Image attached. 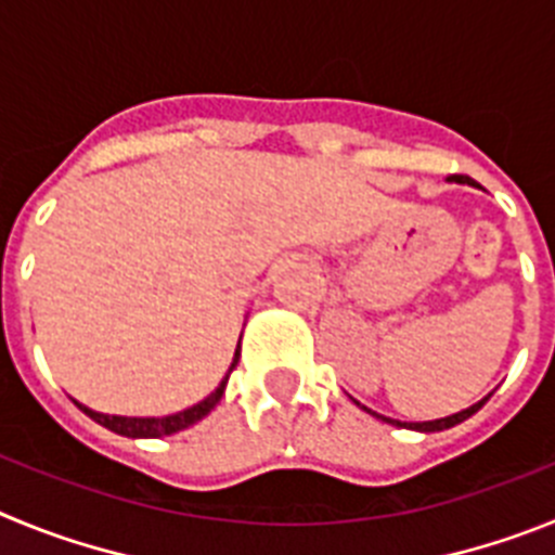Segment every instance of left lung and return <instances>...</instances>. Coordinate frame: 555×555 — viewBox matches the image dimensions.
Segmentation results:
<instances>
[{
  "label": "left lung",
  "instance_id": "8db88e82",
  "mask_svg": "<svg viewBox=\"0 0 555 555\" xmlns=\"http://www.w3.org/2000/svg\"><path fill=\"white\" fill-rule=\"evenodd\" d=\"M450 180H455V183H469L473 185V180L469 178H464V175H453V178ZM489 397H483V400H478V403L475 405H469V409H464V411H459V414H450V416H444V420H434V423H400V420H389V416H380V414H375V411H370L366 409V405H361V409L364 411H370V414H375L377 420H386V423H391V425H397V428H411V430H425V434H434V430H444V428H453V425H459V423H464V420H469V416L475 414V411L480 409V405L487 403Z\"/></svg>",
  "mask_w": 555,
  "mask_h": 555
}]
</instances>
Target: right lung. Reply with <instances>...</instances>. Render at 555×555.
I'll return each mask as SVG.
<instances>
[{"instance_id": "obj_1", "label": "right lung", "mask_w": 555, "mask_h": 555, "mask_svg": "<svg viewBox=\"0 0 555 555\" xmlns=\"http://www.w3.org/2000/svg\"><path fill=\"white\" fill-rule=\"evenodd\" d=\"M235 364H238V350H235L233 364H230L228 375L222 377V384L210 391L205 400H199L197 405H191V409H185V411H178V414H169V416H116V414H100V411L88 409V405L77 403V400H75V405L82 411V414L91 416L94 423H100L102 428L113 430V434H119V436H130V439H158V436H171V434H178V430L191 428V425L199 423L203 416H208L210 411L217 409V403L222 400V395H224V386H228L230 372L235 370Z\"/></svg>"}]
</instances>
